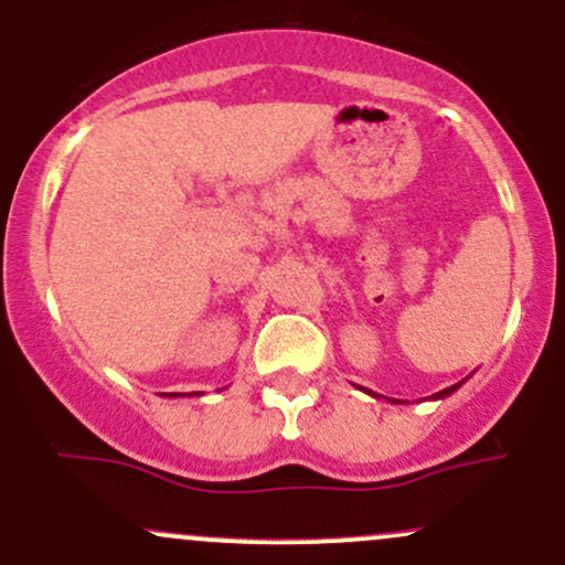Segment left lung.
Wrapping results in <instances>:
<instances>
[{
  "label": "left lung",
  "instance_id": "obj_1",
  "mask_svg": "<svg viewBox=\"0 0 565 565\" xmlns=\"http://www.w3.org/2000/svg\"><path fill=\"white\" fill-rule=\"evenodd\" d=\"M463 383V381H461ZM461 383H456V386H448V388H443V392H437V394H431L429 399H445V396H450L456 392L458 386H461ZM364 392H367L370 396H375V399H381V394H375V392H370V388H364ZM388 402H396V399H388Z\"/></svg>",
  "mask_w": 565,
  "mask_h": 565
}]
</instances>
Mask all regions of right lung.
I'll list each match as a JSON object with an SVG mask.
<instances>
[{"label":"right lung","mask_w":565,"mask_h":565,"mask_svg":"<svg viewBox=\"0 0 565 565\" xmlns=\"http://www.w3.org/2000/svg\"><path fill=\"white\" fill-rule=\"evenodd\" d=\"M163 396H182V394H163ZM190 396H201V392H195V394H190Z\"/></svg>","instance_id":"add662e5"}]
</instances>
